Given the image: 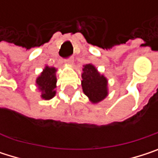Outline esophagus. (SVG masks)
<instances>
[{"mask_svg": "<svg viewBox=\"0 0 158 158\" xmlns=\"http://www.w3.org/2000/svg\"><path fill=\"white\" fill-rule=\"evenodd\" d=\"M73 61H74L73 57H69V58H68V59L65 60V63H66L67 65H72V64H73Z\"/></svg>", "mask_w": 158, "mask_h": 158, "instance_id": "obj_1", "label": "esophagus"}]
</instances>
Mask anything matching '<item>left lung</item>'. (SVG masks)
Returning <instances> with one entry per match:
<instances>
[{"instance_id": "8db88e82", "label": "left lung", "mask_w": 158, "mask_h": 158, "mask_svg": "<svg viewBox=\"0 0 158 158\" xmlns=\"http://www.w3.org/2000/svg\"><path fill=\"white\" fill-rule=\"evenodd\" d=\"M81 78L83 92L91 103H99L108 96V79L98 71L94 65L91 63L84 65Z\"/></svg>"}]
</instances>
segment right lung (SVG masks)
<instances>
[{
    "mask_svg": "<svg viewBox=\"0 0 158 158\" xmlns=\"http://www.w3.org/2000/svg\"><path fill=\"white\" fill-rule=\"evenodd\" d=\"M56 69L54 67L46 66L40 75L36 78L35 86L41 92V98L43 100H51L56 95Z\"/></svg>",
    "mask_w": 158,
    "mask_h": 158,
    "instance_id": "add662e5",
    "label": "right lung"
}]
</instances>
